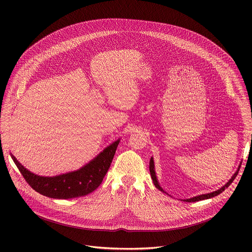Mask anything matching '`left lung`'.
<instances>
[{
    "label": "left lung",
    "instance_id": "8db88e82",
    "mask_svg": "<svg viewBox=\"0 0 252 252\" xmlns=\"http://www.w3.org/2000/svg\"><path fill=\"white\" fill-rule=\"evenodd\" d=\"M239 168H240V166L238 167V169H237V171L233 174V176L229 179V182L225 185V186H223L220 189H219V190H215V191H213V192H211V193H206V194H201V195H198V196H195V197H192V198H189V199H186L185 201H189V202H194V201H199V200H203V199H208V198H211V197H214V196H217V195H219L220 193H221L222 191H224V189H227L231 184H232V182L234 181L235 179V177H236V175L238 174V171H239ZM150 171H151V175H152V178H153V182H154V184H155V186H156V188L158 189H159V190H161V191H163V189L158 186V181H157V176H156V172H155V164H154V160H153V158L151 159V161H150ZM164 192V191H163Z\"/></svg>",
    "mask_w": 252,
    "mask_h": 252
}]
</instances>
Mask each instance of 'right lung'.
<instances>
[{"instance_id":"obj_1","label":"right lung","mask_w":252,"mask_h":252,"mask_svg":"<svg viewBox=\"0 0 252 252\" xmlns=\"http://www.w3.org/2000/svg\"><path fill=\"white\" fill-rule=\"evenodd\" d=\"M119 142L120 140L115 141L81 169L53 177L33 174L26 169L13 155L11 157L32 189L51 198L69 199L85 196L99 187L111 166Z\"/></svg>"}]
</instances>
